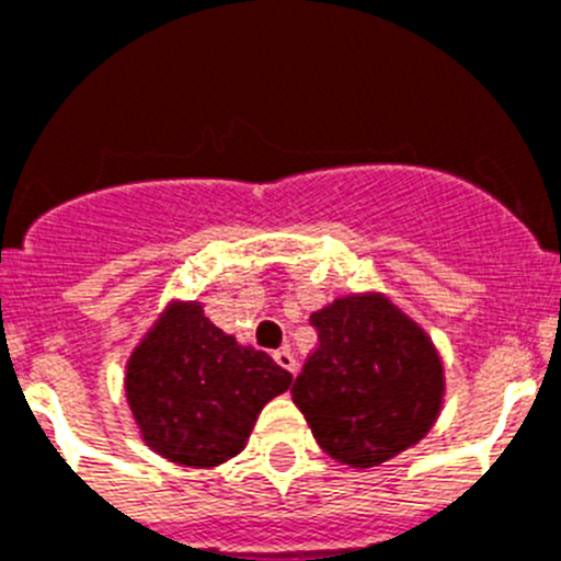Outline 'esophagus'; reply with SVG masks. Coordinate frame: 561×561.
Returning a JSON list of instances; mask_svg holds the SVG:
<instances>
[{"label": "esophagus", "mask_w": 561, "mask_h": 561, "mask_svg": "<svg viewBox=\"0 0 561 561\" xmlns=\"http://www.w3.org/2000/svg\"><path fill=\"white\" fill-rule=\"evenodd\" d=\"M272 356H275L277 365H280V368H284V370H289V374H295V370H297V359H295V354H291L289 348L275 351V354H272Z\"/></svg>", "instance_id": "34e87169"}]
</instances>
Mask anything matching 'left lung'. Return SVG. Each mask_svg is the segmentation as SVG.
I'll return each mask as SVG.
<instances>
[{"label": "left lung", "instance_id": "left-lung-1", "mask_svg": "<svg viewBox=\"0 0 561 561\" xmlns=\"http://www.w3.org/2000/svg\"><path fill=\"white\" fill-rule=\"evenodd\" d=\"M317 351L291 385L317 444L348 466H379L419 444L440 413L433 342L388 297H340L311 314Z\"/></svg>", "mask_w": 561, "mask_h": 561}]
</instances>
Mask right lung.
Masks as SVG:
<instances>
[{
  "instance_id": "1",
  "label": "right lung",
  "mask_w": 561,
  "mask_h": 561,
  "mask_svg": "<svg viewBox=\"0 0 561 561\" xmlns=\"http://www.w3.org/2000/svg\"><path fill=\"white\" fill-rule=\"evenodd\" d=\"M291 385L270 354L238 345L199 304H173L128 359L126 396L142 440L182 466L244 449L257 413Z\"/></svg>"
}]
</instances>
